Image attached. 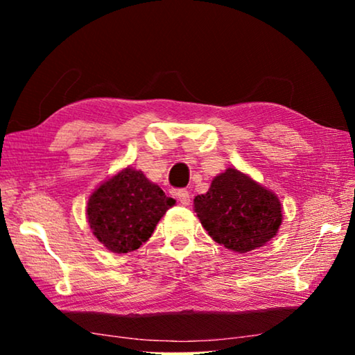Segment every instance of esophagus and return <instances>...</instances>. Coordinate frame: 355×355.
Returning <instances> with one entry per match:
<instances>
[{
	"label": "esophagus",
	"mask_w": 355,
	"mask_h": 355,
	"mask_svg": "<svg viewBox=\"0 0 355 355\" xmlns=\"http://www.w3.org/2000/svg\"><path fill=\"white\" fill-rule=\"evenodd\" d=\"M175 196H177V199H178V202L182 203V205H189L191 203V194L186 189H178V191H175Z\"/></svg>",
	"instance_id": "esophagus-1"
}]
</instances>
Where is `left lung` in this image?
<instances>
[{"label": "left lung", "instance_id": "left-lung-1", "mask_svg": "<svg viewBox=\"0 0 355 355\" xmlns=\"http://www.w3.org/2000/svg\"><path fill=\"white\" fill-rule=\"evenodd\" d=\"M194 209L216 243L239 254L271 241L282 224L277 196L236 169L216 177L194 199Z\"/></svg>", "mask_w": 355, "mask_h": 355}]
</instances>
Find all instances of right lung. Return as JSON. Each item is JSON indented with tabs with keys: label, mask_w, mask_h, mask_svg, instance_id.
<instances>
[{
	"label": "right lung",
	"mask_w": 355,
	"mask_h": 355,
	"mask_svg": "<svg viewBox=\"0 0 355 355\" xmlns=\"http://www.w3.org/2000/svg\"><path fill=\"white\" fill-rule=\"evenodd\" d=\"M175 200L142 172L127 167L106 180L87 202V219L101 244L116 254L139 249Z\"/></svg>",
	"instance_id": "add662e5"
}]
</instances>
